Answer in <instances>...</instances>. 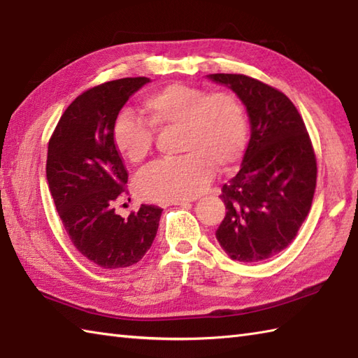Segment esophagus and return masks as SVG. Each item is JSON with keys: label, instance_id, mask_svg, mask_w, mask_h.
<instances>
[{"label": "esophagus", "instance_id": "34e87169", "mask_svg": "<svg viewBox=\"0 0 358 358\" xmlns=\"http://www.w3.org/2000/svg\"><path fill=\"white\" fill-rule=\"evenodd\" d=\"M192 200H173L169 203H163V206H169V204H177V206H185V204H189Z\"/></svg>", "mask_w": 358, "mask_h": 358}]
</instances>
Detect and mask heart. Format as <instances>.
Returning <instances> with one entry per match:
<instances>
[{
  "label": "heart",
  "instance_id": "b5f03b06",
  "mask_svg": "<svg viewBox=\"0 0 358 358\" xmlns=\"http://www.w3.org/2000/svg\"><path fill=\"white\" fill-rule=\"evenodd\" d=\"M146 121L124 112L113 123V144L129 163L138 164L155 143V131L177 126L178 158L159 159L135 181L143 200L173 201L199 195L218 171L238 163L248 140V120L237 96L185 83H169L143 98Z\"/></svg>",
  "mask_w": 358,
  "mask_h": 358
}]
</instances>
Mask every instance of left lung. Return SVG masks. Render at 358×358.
<instances>
[{
    "instance_id": "left-lung-1",
    "label": "left lung",
    "mask_w": 358,
    "mask_h": 358,
    "mask_svg": "<svg viewBox=\"0 0 358 358\" xmlns=\"http://www.w3.org/2000/svg\"><path fill=\"white\" fill-rule=\"evenodd\" d=\"M208 78L245 103L250 140L238 173L222 187L226 215L215 237L232 260H268L291 245L308 217L317 158L305 121L278 89L241 73Z\"/></svg>"
}]
</instances>
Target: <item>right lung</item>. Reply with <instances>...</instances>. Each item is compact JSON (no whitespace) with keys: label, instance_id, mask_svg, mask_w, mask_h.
<instances>
[{"label":"right lung","instance_id":"1","mask_svg":"<svg viewBox=\"0 0 358 358\" xmlns=\"http://www.w3.org/2000/svg\"><path fill=\"white\" fill-rule=\"evenodd\" d=\"M146 77L121 78L87 89L71 103L53 131L45 175L53 203L73 246L104 269L138 263L154 241L162 208L141 204L124 220L115 203L127 195L123 157L113 123Z\"/></svg>","mask_w":358,"mask_h":358}]
</instances>
